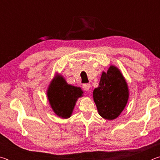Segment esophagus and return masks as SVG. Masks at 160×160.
Returning a JSON list of instances; mask_svg holds the SVG:
<instances>
[{"instance_id":"esophagus-1","label":"esophagus","mask_w":160,"mask_h":160,"mask_svg":"<svg viewBox=\"0 0 160 160\" xmlns=\"http://www.w3.org/2000/svg\"><path fill=\"white\" fill-rule=\"evenodd\" d=\"M90 84H88V83L83 84V85H82V88L85 90H86V91H88V90H90Z\"/></svg>"}]
</instances>
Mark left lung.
<instances>
[{
    "label": "left lung",
    "instance_id": "8db88e82",
    "mask_svg": "<svg viewBox=\"0 0 160 160\" xmlns=\"http://www.w3.org/2000/svg\"><path fill=\"white\" fill-rule=\"evenodd\" d=\"M94 101L99 114L107 120H113L122 112L128 99L127 83L115 66L103 72L99 87L93 91Z\"/></svg>",
    "mask_w": 160,
    "mask_h": 160
}]
</instances>
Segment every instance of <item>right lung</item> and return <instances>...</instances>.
<instances>
[{
  "label": "right lung",
  "instance_id": "obj_1",
  "mask_svg": "<svg viewBox=\"0 0 160 160\" xmlns=\"http://www.w3.org/2000/svg\"><path fill=\"white\" fill-rule=\"evenodd\" d=\"M82 94L80 88L68 85L60 75L52 80L47 92L48 101L54 112L63 118L71 116L75 102Z\"/></svg>",
  "mask_w": 160,
  "mask_h": 160
}]
</instances>
